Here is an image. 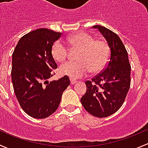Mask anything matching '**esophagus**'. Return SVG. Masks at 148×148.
Here are the masks:
<instances>
[{
  "instance_id": "34e87169",
  "label": "esophagus",
  "mask_w": 148,
  "mask_h": 148,
  "mask_svg": "<svg viewBox=\"0 0 148 148\" xmlns=\"http://www.w3.org/2000/svg\"><path fill=\"white\" fill-rule=\"evenodd\" d=\"M70 81H71V84L72 85H73L75 83H77L76 80H75V79H73V78H70Z\"/></svg>"
}]
</instances>
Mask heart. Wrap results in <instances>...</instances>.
<instances>
[{
  "mask_svg": "<svg viewBox=\"0 0 148 148\" xmlns=\"http://www.w3.org/2000/svg\"><path fill=\"white\" fill-rule=\"evenodd\" d=\"M70 48L77 49L76 58L78 61H68L62 64L59 72L62 75L77 79L85 75L90 70L92 73L102 71L110 58V48L107 42L101 39H94L85 32H79L68 36L66 39ZM68 48L61 41L53 44L51 55L55 60L63 62L68 56Z\"/></svg>",
  "mask_w": 148,
  "mask_h": 148,
  "instance_id": "heart-1",
  "label": "heart"
}]
</instances>
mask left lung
<instances>
[{
    "label": "left lung",
    "mask_w": 148,
    "mask_h": 148,
    "mask_svg": "<svg viewBox=\"0 0 148 148\" xmlns=\"http://www.w3.org/2000/svg\"><path fill=\"white\" fill-rule=\"evenodd\" d=\"M107 40L110 50L104 71L85 82L87 90L80 99L83 108L92 115L106 118L115 113L123 104L130 85L128 55L119 36L101 25H94Z\"/></svg>",
    "instance_id": "obj_1"
}]
</instances>
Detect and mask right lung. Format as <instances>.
I'll use <instances>...</instances> for the list:
<instances>
[{
  "label": "right lung",
  "mask_w": 148,
  "mask_h": 148,
  "mask_svg": "<svg viewBox=\"0 0 148 148\" xmlns=\"http://www.w3.org/2000/svg\"><path fill=\"white\" fill-rule=\"evenodd\" d=\"M61 33L39 28L23 36L12 56L11 78L20 106L37 119L48 118L58 108L70 85L68 76L49 82L57 63L51 55L53 44Z\"/></svg>",
  "instance_id": "add662e5"
}]
</instances>
